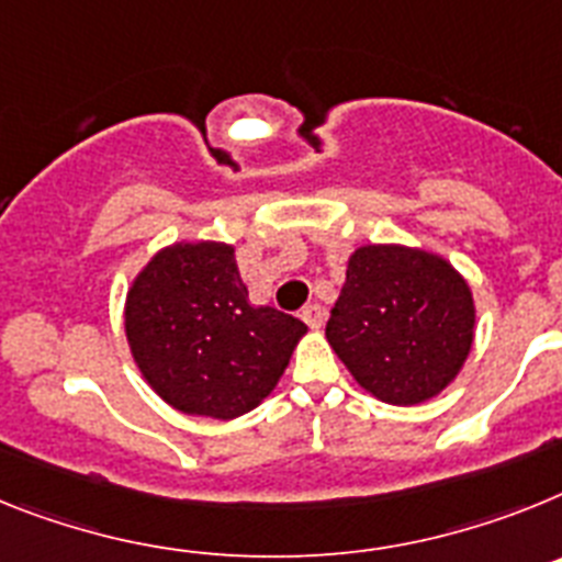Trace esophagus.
I'll return each instance as SVG.
<instances>
[{
  "instance_id": "34e87169",
  "label": "esophagus",
  "mask_w": 562,
  "mask_h": 562,
  "mask_svg": "<svg viewBox=\"0 0 562 562\" xmlns=\"http://www.w3.org/2000/svg\"><path fill=\"white\" fill-rule=\"evenodd\" d=\"M300 316H302V322L308 325V328H322V325H325V311H322L319 305H316V302L305 305Z\"/></svg>"
}]
</instances>
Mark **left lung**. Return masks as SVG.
<instances>
[{
	"instance_id": "1",
	"label": "left lung",
	"mask_w": 562,
	"mask_h": 562,
	"mask_svg": "<svg viewBox=\"0 0 562 562\" xmlns=\"http://www.w3.org/2000/svg\"><path fill=\"white\" fill-rule=\"evenodd\" d=\"M330 348L368 393L387 404L438 396L475 336L472 291L436 254L362 246L325 325Z\"/></svg>"
}]
</instances>
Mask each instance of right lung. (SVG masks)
Instances as JSON below:
<instances>
[{"label": "right lung", "mask_w": 562, "mask_h": 562, "mask_svg": "<svg viewBox=\"0 0 562 562\" xmlns=\"http://www.w3.org/2000/svg\"><path fill=\"white\" fill-rule=\"evenodd\" d=\"M126 339L149 387L180 413L237 418L277 387L305 322L248 302L234 248L178 243L135 277Z\"/></svg>", "instance_id": "right-lung-1"}]
</instances>
